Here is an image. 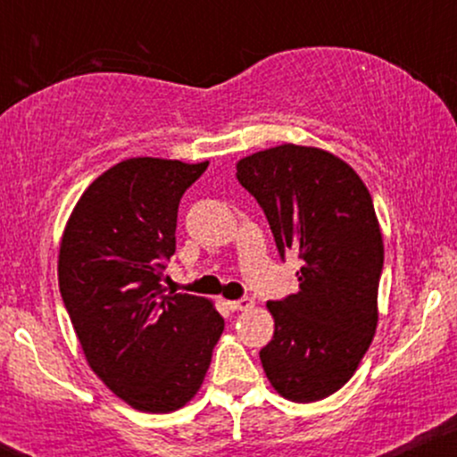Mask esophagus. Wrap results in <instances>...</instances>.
<instances>
[{
  "mask_svg": "<svg viewBox=\"0 0 457 457\" xmlns=\"http://www.w3.org/2000/svg\"><path fill=\"white\" fill-rule=\"evenodd\" d=\"M228 307L232 309V312H246V309L253 307V298L243 296V298H238V301H229Z\"/></svg>",
  "mask_w": 457,
  "mask_h": 457,
  "instance_id": "1",
  "label": "esophagus"
}]
</instances>
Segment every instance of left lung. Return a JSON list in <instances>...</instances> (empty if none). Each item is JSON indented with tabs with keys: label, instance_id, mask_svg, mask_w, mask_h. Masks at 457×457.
<instances>
[{
	"label": "left lung",
	"instance_id": "left-lung-1",
	"mask_svg": "<svg viewBox=\"0 0 457 457\" xmlns=\"http://www.w3.org/2000/svg\"><path fill=\"white\" fill-rule=\"evenodd\" d=\"M236 178L269 219L281 260H301L296 295L266 305L275 335L262 367L287 400H324L353 378L378 324L385 246L374 202L348 162L307 145L255 152Z\"/></svg>",
	"mask_w": 457,
	"mask_h": 457
}]
</instances>
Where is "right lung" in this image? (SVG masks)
Returning a JSON list of instances; mask_svg holds the SVG:
<instances>
[{"mask_svg": "<svg viewBox=\"0 0 457 457\" xmlns=\"http://www.w3.org/2000/svg\"><path fill=\"white\" fill-rule=\"evenodd\" d=\"M165 159L113 165L77 202L60 246V292L94 374L137 411L195 395L225 320L211 301L165 295L178 206L206 171Z\"/></svg>", "mask_w": 457, "mask_h": 457, "instance_id": "add662e5", "label": "right lung"}]
</instances>
